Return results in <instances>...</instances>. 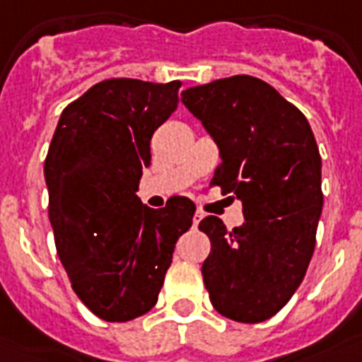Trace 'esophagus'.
I'll return each instance as SVG.
<instances>
[{
    "instance_id": "34e87169",
    "label": "esophagus",
    "mask_w": 362,
    "mask_h": 362,
    "mask_svg": "<svg viewBox=\"0 0 362 362\" xmlns=\"http://www.w3.org/2000/svg\"><path fill=\"white\" fill-rule=\"evenodd\" d=\"M203 216H205V214H203V212H201V211L195 212V214H193V226H197V224H199L201 220H203Z\"/></svg>"
}]
</instances>
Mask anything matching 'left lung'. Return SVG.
Instances as JSON below:
<instances>
[{"label":"left lung","mask_w":362,"mask_h":362,"mask_svg":"<svg viewBox=\"0 0 362 362\" xmlns=\"http://www.w3.org/2000/svg\"><path fill=\"white\" fill-rule=\"evenodd\" d=\"M182 104L220 151L212 184L235 193L245 222L201 220L211 255L201 272L218 313L262 322L308 272L322 211L321 156L305 115L258 77L233 76L182 90Z\"/></svg>","instance_id":"8db88e82"}]
</instances>
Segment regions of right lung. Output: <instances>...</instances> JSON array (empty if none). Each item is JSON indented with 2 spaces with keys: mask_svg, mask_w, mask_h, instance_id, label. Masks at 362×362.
<instances>
[{
  "mask_svg": "<svg viewBox=\"0 0 362 362\" xmlns=\"http://www.w3.org/2000/svg\"><path fill=\"white\" fill-rule=\"evenodd\" d=\"M180 81L106 79L64 107L45 159L49 220L77 298L96 317L125 322L156 305L195 205L138 199L150 140L176 110Z\"/></svg>",
  "mask_w": 362,
  "mask_h": 362,
  "instance_id": "add662e5",
  "label": "right lung"
}]
</instances>
